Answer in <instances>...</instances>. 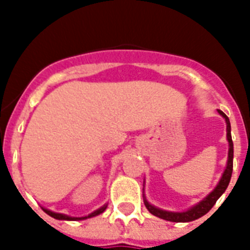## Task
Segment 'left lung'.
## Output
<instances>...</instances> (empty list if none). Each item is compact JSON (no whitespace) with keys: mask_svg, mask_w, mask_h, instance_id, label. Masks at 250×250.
<instances>
[{"mask_svg":"<svg viewBox=\"0 0 250 250\" xmlns=\"http://www.w3.org/2000/svg\"><path fill=\"white\" fill-rule=\"evenodd\" d=\"M218 113L221 114L222 117L225 118L226 125H227V140H229V160H227V166H226V170L222 175L221 180L217 184V187L214 188L211 192H210L208 196H206L204 200L196 204L194 206H192L190 209L186 210V211H182V213H174V211H167V210H162L160 208H156L153 206L152 204H149L146 201V198L144 197V204L146 206V209L149 210V213H152L153 215H156L158 218H162L165 221L168 222H192L194 219H198L201 218L202 215H205L208 211H209L222 194L225 193V190L227 189V187L229 184V180H231V175H232V167H233V143H232V137H231V125H229V117L226 115L222 110H218Z\"/></svg>","mask_w":250,"mask_h":250,"instance_id":"8db88e82","label":"left lung"}]
</instances>
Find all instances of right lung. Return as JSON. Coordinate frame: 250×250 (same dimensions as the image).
I'll return each instance as SVG.
<instances>
[{
    "instance_id": "1",
    "label": "right lung",
    "mask_w": 250,
    "mask_h": 250,
    "mask_svg": "<svg viewBox=\"0 0 250 250\" xmlns=\"http://www.w3.org/2000/svg\"><path fill=\"white\" fill-rule=\"evenodd\" d=\"M106 208H107V205H104L102 208H100V209H97L96 211H93V213H90L89 215H86V217H70V215H66V214H61V213H54V211H52V210H48L45 209V208H42V210H44L45 213L48 214V215H50V217L56 218V219H60V221H83V219H88V218H92V217H96V215H98V214L104 213L106 210Z\"/></svg>"
}]
</instances>
